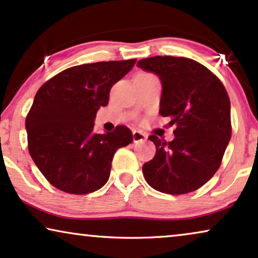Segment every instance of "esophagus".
I'll return each mask as SVG.
<instances>
[{
  "instance_id": "1",
  "label": "esophagus",
  "mask_w": 258,
  "mask_h": 258,
  "mask_svg": "<svg viewBox=\"0 0 258 258\" xmlns=\"http://www.w3.org/2000/svg\"><path fill=\"white\" fill-rule=\"evenodd\" d=\"M132 136H133V142H135V143L144 142V140H146V135H145V133L140 132V131H133Z\"/></svg>"
}]
</instances>
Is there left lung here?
<instances>
[{
	"label": "left lung",
	"mask_w": 258,
	"mask_h": 258,
	"mask_svg": "<svg viewBox=\"0 0 258 258\" xmlns=\"http://www.w3.org/2000/svg\"><path fill=\"white\" fill-rule=\"evenodd\" d=\"M138 68L157 75L162 83L159 114L175 125V138L149 139L156 155L143 165L148 183L162 193L197 190L220 167L231 139V105L223 83L207 68L189 58L156 56Z\"/></svg>",
	"instance_id": "left-lung-1"
}]
</instances>
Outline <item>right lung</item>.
<instances>
[{
  "label": "right lung",
  "mask_w": 258,
  "mask_h": 258,
  "mask_svg": "<svg viewBox=\"0 0 258 258\" xmlns=\"http://www.w3.org/2000/svg\"><path fill=\"white\" fill-rule=\"evenodd\" d=\"M137 59L82 64L61 71L35 94L26 118L28 151L52 185L70 194H88L108 181L114 153L131 144L126 126L94 132L101 107L108 105L113 84Z\"/></svg>",
  "instance_id": "right-lung-1"
}]
</instances>
